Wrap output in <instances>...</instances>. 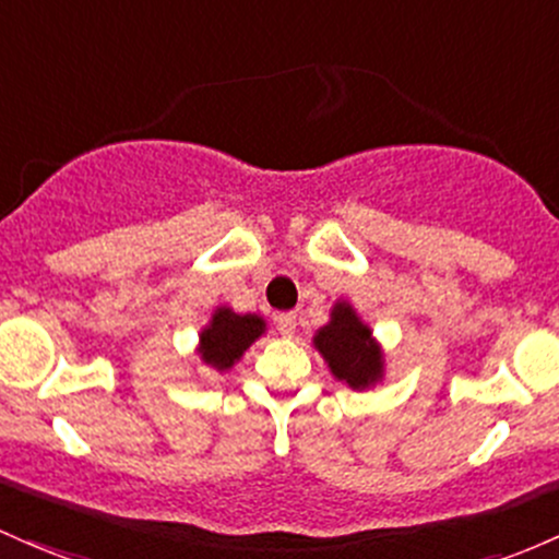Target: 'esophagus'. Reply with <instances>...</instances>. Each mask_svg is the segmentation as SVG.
<instances>
[{
	"label": "esophagus",
	"mask_w": 559,
	"mask_h": 559,
	"mask_svg": "<svg viewBox=\"0 0 559 559\" xmlns=\"http://www.w3.org/2000/svg\"><path fill=\"white\" fill-rule=\"evenodd\" d=\"M275 326H278L281 336H294V331H297V316L294 312H281V316H275Z\"/></svg>",
	"instance_id": "obj_1"
}]
</instances>
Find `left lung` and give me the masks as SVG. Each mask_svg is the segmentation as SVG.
Masks as SVG:
<instances>
[{
  "label": "left lung",
  "instance_id": "1",
  "mask_svg": "<svg viewBox=\"0 0 559 559\" xmlns=\"http://www.w3.org/2000/svg\"><path fill=\"white\" fill-rule=\"evenodd\" d=\"M312 347L326 360L331 377L355 392L373 390L388 377L382 345L347 299L331 305L329 321L312 334Z\"/></svg>",
  "mask_w": 559,
  "mask_h": 559
}]
</instances>
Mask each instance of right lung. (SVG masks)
<instances>
[{
    "label": "right lung",
    "mask_w": 559,
    "mask_h": 559,
    "mask_svg": "<svg viewBox=\"0 0 559 559\" xmlns=\"http://www.w3.org/2000/svg\"><path fill=\"white\" fill-rule=\"evenodd\" d=\"M265 331V318L257 312H236L230 305H217L206 326L199 331L195 355L206 369L228 373Z\"/></svg>",
    "instance_id": "1"
}]
</instances>
